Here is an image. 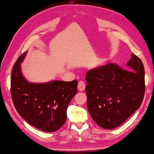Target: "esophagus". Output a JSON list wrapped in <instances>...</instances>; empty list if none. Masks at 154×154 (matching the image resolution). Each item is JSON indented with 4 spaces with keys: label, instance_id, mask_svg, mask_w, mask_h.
<instances>
[{
    "label": "esophagus",
    "instance_id": "34e87169",
    "mask_svg": "<svg viewBox=\"0 0 154 154\" xmlns=\"http://www.w3.org/2000/svg\"><path fill=\"white\" fill-rule=\"evenodd\" d=\"M78 89L79 91H83L85 89V84L83 81H80L78 85Z\"/></svg>",
    "mask_w": 154,
    "mask_h": 154
}]
</instances>
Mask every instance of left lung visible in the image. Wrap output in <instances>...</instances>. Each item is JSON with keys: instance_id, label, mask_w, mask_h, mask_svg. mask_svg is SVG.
Returning a JSON list of instances; mask_svg holds the SVG:
<instances>
[{"instance_id": "left-lung-1", "label": "left lung", "mask_w": 154, "mask_h": 154, "mask_svg": "<svg viewBox=\"0 0 154 154\" xmlns=\"http://www.w3.org/2000/svg\"><path fill=\"white\" fill-rule=\"evenodd\" d=\"M127 69L107 63L90 69L87 108L95 123L106 129L120 126L140 108L145 94V70L141 60L132 54Z\"/></svg>"}]
</instances>
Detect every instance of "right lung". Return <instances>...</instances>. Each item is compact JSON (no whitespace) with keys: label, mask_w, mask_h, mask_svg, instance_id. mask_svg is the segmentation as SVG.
Masks as SVG:
<instances>
[{"label":"right lung","mask_w":154,"mask_h":154,"mask_svg":"<svg viewBox=\"0 0 154 154\" xmlns=\"http://www.w3.org/2000/svg\"><path fill=\"white\" fill-rule=\"evenodd\" d=\"M27 54V51L19 57L11 72L14 106L31 125L45 132L56 131L66 122L69 103L78 92V81L29 82L22 74L21 66Z\"/></svg>","instance_id":"add662e5"}]
</instances>
